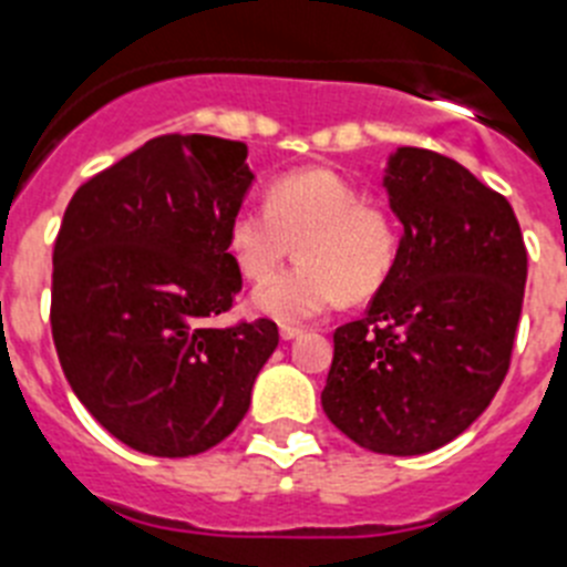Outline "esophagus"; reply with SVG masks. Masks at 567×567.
Masks as SVG:
<instances>
[{"mask_svg":"<svg viewBox=\"0 0 567 567\" xmlns=\"http://www.w3.org/2000/svg\"><path fill=\"white\" fill-rule=\"evenodd\" d=\"M279 337H282L285 342H290V339L302 337V328H297V324H282V328H279Z\"/></svg>","mask_w":567,"mask_h":567,"instance_id":"1","label":"esophagus"}]
</instances>
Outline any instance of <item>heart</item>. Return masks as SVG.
<instances>
[{
	"instance_id": "b5f03b06",
	"label": "heart",
	"mask_w": 567,
	"mask_h": 567,
	"mask_svg": "<svg viewBox=\"0 0 567 567\" xmlns=\"http://www.w3.org/2000/svg\"><path fill=\"white\" fill-rule=\"evenodd\" d=\"M293 243L297 268L254 293V311L282 324L319 317L339 297H371L396 262L400 230L344 176L305 167L270 185L265 208L239 205L225 230L230 259L250 282L274 277Z\"/></svg>"
}]
</instances>
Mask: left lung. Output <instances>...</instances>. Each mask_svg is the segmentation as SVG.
<instances>
[{
    "label": "left lung",
    "instance_id": "1",
    "mask_svg": "<svg viewBox=\"0 0 567 567\" xmlns=\"http://www.w3.org/2000/svg\"><path fill=\"white\" fill-rule=\"evenodd\" d=\"M382 188L402 223L396 262L365 317L333 333L322 408L359 447L420 456L499 391L528 254L508 199L447 156L396 147Z\"/></svg>",
    "mask_w": 567,
    "mask_h": 567
}]
</instances>
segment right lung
<instances>
[{
	"mask_svg": "<svg viewBox=\"0 0 567 567\" xmlns=\"http://www.w3.org/2000/svg\"><path fill=\"white\" fill-rule=\"evenodd\" d=\"M245 156L219 136H156L87 179L59 228V362L93 420L142 454L219 445L277 351L270 319L208 328L243 288L225 230L256 179Z\"/></svg>",
	"mask_w": 567,
	"mask_h": 567,
	"instance_id": "add662e5",
	"label": "right lung"
}]
</instances>
